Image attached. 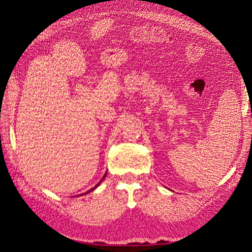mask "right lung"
I'll use <instances>...</instances> for the list:
<instances>
[{"label":"right lung","instance_id":"add662e5","mask_svg":"<svg viewBox=\"0 0 252 252\" xmlns=\"http://www.w3.org/2000/svg\"><path fill=\"white\" fill-rule=\"evenodd\" d=\"M106 175H107V172H105V174L103 175V178H102V180H101L100 182H98V183H97V184H96V185H95L94 187H93V188H91L90 190H88V191H87V192H85V193H82V194H79L78 196H80V195H84V194H87V193H89V192H91V191H94V190L95 188H97V187H98V185H100V184H101V183L103 182V180H104V179L106 178Z\"/></svg>","mask_w":252,"mask_h":252}]
</instances>
